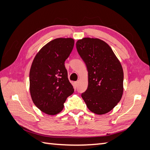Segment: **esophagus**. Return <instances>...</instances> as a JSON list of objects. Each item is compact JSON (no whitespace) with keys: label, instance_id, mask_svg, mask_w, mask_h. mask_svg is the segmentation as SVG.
I'll use <instances>...</instances> for the list:
<instances>
[{"label":"esophagus","instance_id":"34e87169","mask_svg":"<svg viewBox=\"0 0 150 150\" xmlns=\"http://www.w3.org/2000/svg\"><path fill=\"white\" fill-rule=\"evenodd\" d=\"M79 81H76V82H75V84L76 86H77V85L79 84Z\"/></svg>","mask_w":150,"mask_h":150}]
</instances>
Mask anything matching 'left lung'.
<instances>
[{
    "label": "left lung",
    "mask_w": 150,
    "mask_h": 150,
    "mask_svg": "<svg viewBox=\"0 0 150 150\" xmlns=\"http://www.w3.org/2000/svg\"><path fill=\"white\" fill-rule=\"evenodd\" d=\"M86 64L88 86L81 96L91 112L103 115L112 110L123 94L122 65L112 49L104 40L85 37L76 43Z\"/></svg>",
    "instance_id": "1"
}]
</instances>
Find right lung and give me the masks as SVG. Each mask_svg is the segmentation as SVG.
Wrapping results in <instances>:
<instances>
[{"label":"right lung","instance_id":"1","mask_svg":"<svg viewBox=\"0 0 150 150\" xmlns=\"http://www.w3.org/2000/svg\"><path fill=\"white\" fill-rule=\"evenodd\" d=\"M72 38H58L44 45L35 57L30 71V91L33 103L50 115L58 114L74 92L64 62L74 46Z\"/></svg>","mask_w":150,"mask_h":150}]
</instances>
